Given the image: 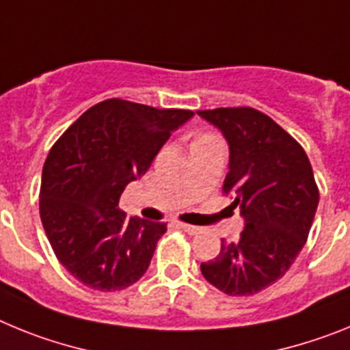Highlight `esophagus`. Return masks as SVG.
Masks as SVG:
<instances>
[{"label": "esophagus", "instance_id": "esophagus-1", "mask_svg": "<svg viewBox=\"0 0 350 350\" xmlns=\"http://www.w3.org/2000/svg\"><path fill=\"white\" fill-rule=\"evenodd\" d=\"M178 226H180L182 230H184L187 234H198L200 231H202V228H198V226H193V224H184V222H180Z\"/></svg>", "mask_w": 350, "mask_h": 350}]
</instances>
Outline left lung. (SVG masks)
<instances>
[{"instance_id": "obj_1", "label": "left lung", "mask_w": 350, "mask_h": 350, "mask_svg": "<svg viewBox=\"0 0 350 350\" xmlns=\"http://www.w3.org/2000/svg\"><path fill=\"white\" fill-rule=\"evenodd\" d=\"M230 147L224 194L245 228L238 242L202 262V273L230 296L256 295L284 277L307 242L319 203L310 161L295 138L254 108L200 110Z\"/></svg>"}]
</instances>
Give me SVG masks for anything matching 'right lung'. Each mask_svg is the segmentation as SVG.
<instances>
[{"instance_id": "obj_1", "label": "right lung", "mask_w": 350, "mask_h": 350, "mask_svg": "<svg viewBox=\"0 0 350 350\" xmlns=\"http://www.w3.org/2000/svg\"><path fill=\"white\" fill-rule=\"evenodd\" d=\"M193 116L113 98L89 108L51 148L40 217L54 254L80 282L120 291L147 271L166 224L128 219L119 200Z\"/></svg>"}]
</instances>
